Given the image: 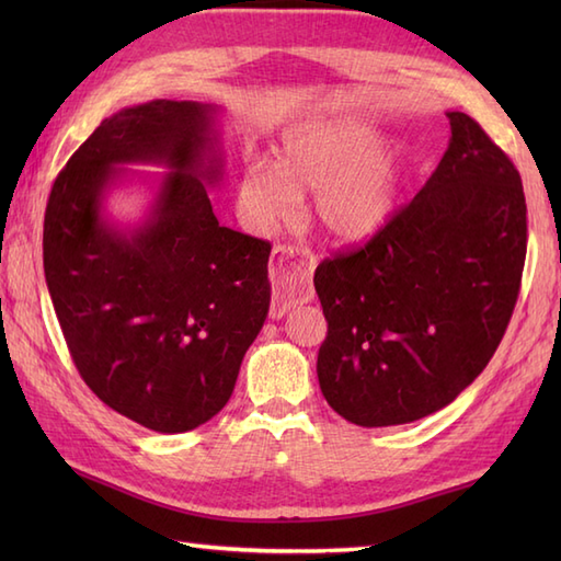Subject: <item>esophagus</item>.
<instances>
[{
    "instance_id": "1",
    "label": "esophagus",
    "mask_w": 561,
    "mask_h": 561,
    "mask_svg": "<svg viewBox=\"0 0 561 561\" xmlns=\"http://www.w3.org/2000/svg\"><path fill=\"white\" fill-rule=\"evenodd\" d=\"M316 267V255L311 250L294 248V245H277L272 250L270 274H272V304L270 316L282 318L291 308L313 299L311 274Z\"/></svg>"
}]
</instances>
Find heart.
Here are the masks:
<instances>
[{
    "label": "heart",
    "mask_w": 561,
    "mask_h": 561,
    "mask_svg": "<svg viewBox=\"0 0 561 561\" xmlns=\"http://www.w3.org/2000/svg\"><path fill=\"white\" fill-rule=\"evenodd\" d=\"M301 193H313L320 231L342 243L366 241L396 205L398 159L378 149L374 129L362 123H308L282 137L274 165L243 169L236 207L250 231L270 233L296 217Z\"/></svg>",
    "instance_id": "b5f03b06"
}]
</instances>
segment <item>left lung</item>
<instances>
[{
    "instance_id": "1",
    "label": "left lung",
    "mask_w": 561,
    "mask_h": 561,
    "mask_svg": "<svg viewBox=\"0 0 561 561\" xmlns=\"http://www.w3.org/2000/svg\"><path fill=\"white\" fill-rule=\"evenodd\" d=\"M426 185L359 248L316 270L328 320L318 380L359 426L416 422L456 400L490 364L526 265L523 183L470 115Z\"/></svg>"
}]
</instances>
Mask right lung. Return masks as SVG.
I'll return each mask as SVG.
<instances>
[{"instance_id": "right-lung-1", "label": "right lung", "mask_w": 561, "mask_h": 561, "mask_svg": "<svg viewBox=\"0 0 561 561\" xmlns=\"http://www.w3.org/2000/svg\"><path fill=\"white\" fill-rule=\"evenodd\" d=\"M217 108L157 99L93 129L55 178L45 207L47 291L79 376L127 420L190 432L229 402L270 311L262 238L219 226ZM127 162H161L150 219L121 232L102 217Z\"/></svg>"}]
</instances>
